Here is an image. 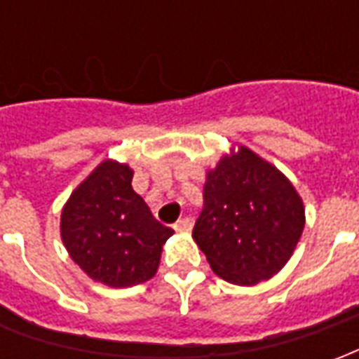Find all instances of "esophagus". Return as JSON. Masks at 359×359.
Wrapping results in <instances>:
<instances>
[{"mask_svg": "<svg viewBox=\"0 0 359 359\" xmlns=\"http://www.w3.org/2000/svg\"><path fill=\"white\" fill-rule=\"evenodd\" d=\"M175 231H179V233H187V231H190L192 229V219L190 217H182L179 219L177 223H175Z\"/></svg>", "mask_w": 359, "mask_h": 359, "instance_id": "34e87169", "label": "esophagus"}]
</instances>
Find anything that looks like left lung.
I'll return each mask as SVG.
<instances>
[{
    "mask_svg": "<svg viewBox=\"0 0 359 359\" xmlns=\"http://www.w3.org/2000/svg\"><path fill=\"white\" fill-rule=\"evenodd\" d=\"M304 231L300 196L283 172L248 148L208 172L192 236L229 283L257 285L292 256Z\"/></svg>",
    "mask_w": 359,
    "mask_h": 359,
    "instance_id": "8db88e82",
    "label": "left lung"
}]
</instances>
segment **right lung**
<instances>
[{"mask_svg":"<svg viewBox=\"0 0 359 359\" xmlns=\"http://www.w3.org/2000/svg\"><path fill=\"white\" fill-rule=\"evenodd\" d=\"M172 229L133 190L128 165L103 161L67 202L61 236L74 264L103 285H140L156 275Z\"/></svg>","mask_w":359,"mask_h":359,"instance_id":"add662e5","label":"right lung"}]
</instances>
